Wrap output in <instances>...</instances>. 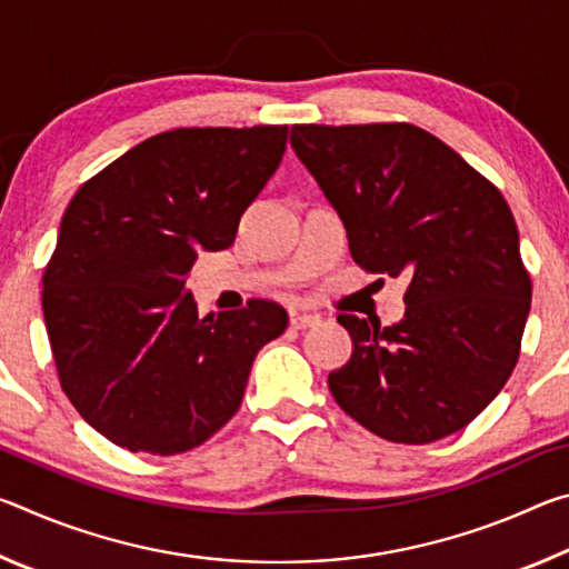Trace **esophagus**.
<instances>
[{
    "mask_svg": "<svg viewBox=\"0 0 569 569\" xmlns=\"http://www.w3.org/2000/svg\"><path fill=\"white\" fill-rule=\"evenodd\" d=\"M321 319H319V316H313V313H301V311H293L291 313V326H293V329H311V326H316V323H319Z\"/></svg>",
    "mask_w": 569,
    "mask_h": 569,
    "instance_id": "obj_1",
    "label": "esophagus"
}]
</instances>
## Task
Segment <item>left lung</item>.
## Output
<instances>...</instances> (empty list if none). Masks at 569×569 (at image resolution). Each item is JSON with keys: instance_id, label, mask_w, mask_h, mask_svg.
<instances>
[{"instance_id": "8db88e82", "label": "left lung", "mask_w": 569, "mask_h": 569, "mask_svg": "<svg viewBox=\"0 0 569 569\" xmlns=\"http://www.w3.org/2000/svg\"><path fill=\"white\" fill-rule=\"evenodd\" d=\"M291 146L343 220L353 261L409 276L393 326L341 313L339 407L399 445L445 439L487 409L519 359L532 281L492 182L409 122L293 124Z\"/></svg>"}]
</instances>
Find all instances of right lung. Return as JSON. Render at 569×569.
Here are the masks:
<instances>
[{
	"label": "right lung",
	"mask_w": 569,
	"mask_h": 569,
	"mask_svg": "<svg viewBox=\"0 0 569 569\" xmlns=\"http://www.w3.org/2000/svg\"><path fill=\"white\" fill-rule=\"evenodd\" d=\"M286 124L152 134L74 192L42 276L62 391L112 445L180 455L238 411L288 326L273 301L200 319L188 273L226 250L286 152Z\"/></svg>",
	"instance_id": "add662e5"
}]
</instances>
